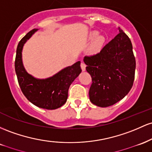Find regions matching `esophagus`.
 <instances>
[{"mask_svg":"<svg viewBox=\"0 0 152 152\" xmlns=\"http://www.w3.org/2000/svg\"><path fill=\"white\" fill-rule=\"evenodd\" d=\"M80 67H81L82 70H83V71H85V69H86V65H85V64L84 62H81Z\"/></svg>","mask_w":152,"mask_h":152,"instance_id":"1","label":"esophagus"}]
</instances>
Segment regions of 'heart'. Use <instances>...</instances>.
Here are the masks:
<instances>
[{"mask_svg":"<svg viewBox=\"0 0 152 152\" xmlns=\"http://www.w3.org/2000/svg\"><path fill=\"white\" fill-rule=\"evenodd\" d=\"M88 39L90 41L95 40L92 44L91 47H90V50L92 52H98L103 47L104 42H105V38L103 36H99V32L97 31H93L89 34L88 36Z\"/></svg>","mask_w":152,"mask_h":152,"instance_id":"b5f03b06","label":"heart"}]
</instances>
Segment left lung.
I'll return each mask as SVG.
<instances>
[{"instance_id":"left-lung-1","label":"left lung","mask_w":152,"mask_h":152,"mask_svg":"<svg viewBox=\"0 0 152 152\" xmlns=\"http://www.w3.org/2000/svg\"><path fill=\"white\" fill-rule=\"evenodd\" d=\"M119 34L98 54L83 59L92 77L90 100L105 108L120 101L130 91L135 75L136 60L129 37L118 28Z\"/></svg>"}]
</instances>
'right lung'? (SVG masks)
I'll use <instances>...</instances> for the list:
<instances>
[{"label":"right lung","mask_w":152,"mask_h":152,"mask_svg":"<svg viewBox=\"0 0 152 152\" xmlns=\"http://www.w3.org/2000/svg\"><path fill=\"white\" fill-rule=\"evenodd\" d=\"M37 31V28L30 31L18 43L15 70L18 84L26 98L39 108L54 110L60 108L67 101L69 86L82 72L80 62L78 61L45 79H39L28 74L22 61V50L26 42Z\"/></svg>","instance_id":"right-lung-1"}]
</instances>
